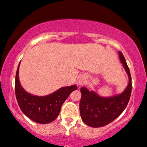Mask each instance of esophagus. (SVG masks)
<instances>
[{
	"label": "esophagus",
	"instance_id": "obj_1",
	"mask_svg": "<svg viewBox=\"0 0 147 147\" xmlns=\"http://www.w3.org/2000/svg\"><path fill=\"white\" fill-rule=\"evenodd\" d=\"M84 82H85V79L84 78H80L78 81H77V84H78V85L79 86L84 85Z\"/></svg>",
	"mask_w": 147,
	"mask_h": 147
}]
</instances>
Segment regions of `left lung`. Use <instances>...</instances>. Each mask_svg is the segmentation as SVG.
Returning a JSON list of instances; mask_svg holds the SVG:
<instances>
[{"mask_svg": "<svg viewBox=\"0 0 147 147\" xmlns=\"http://www.w3.org/2000/svg\"><path fill=\"white\" fill-rule=\"evenodd\" d=\"M121 63L125 69L129 82L122 93L112 97H101L95 91L82 87V98L79 103V111L82 121L93 128L106 126L120 115L129 103L131 94L132 84L130 70L124 57L118 52Z\"/></svg>", "mask_w": 147, "mask_h": 147, "instance_id": "8db88e82", "label": "left lung"}]
</instances>
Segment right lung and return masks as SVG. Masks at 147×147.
I'll list each match as a JSON object with an SVG mask.
<instances>
[{
	"mask_svg": "<svg viewBox=\"0 0 147 147\" xmlns=\"http://www.w3.org/2000/svg\"><path fill=\"white\" fill-rule=\"evenodd\" d=\"M20 63L15 79V92L20 109L27 117L34 122L39 124L52 122L58 117L62 104L72 91L77 90V86L72 85L62 87L45 96L32 95L25 91L20 83L18 78Z\"/></svg>",
	"mask_w": 147,
	"mask_h": 147,
	"instance_id": "add662e5",
	"label": "right lung"
}]
</instances>
